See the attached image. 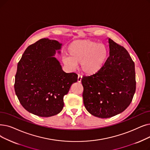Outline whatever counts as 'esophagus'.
<instances>
[{"instance_id": "esophagus-1", "label": "esophagus", "mask_w": 150, "mask_h": 150, "mask_svg": "<svg viewBox=\"0 0 150 150\" xmlns=\"http://www.w3.org/2000/svg\"><path fill=\"white\" fill-rule=\"evenodd\" d=\"M81 80H82V76L81 75H79V76H78V82L81 83Z\"/></svg>"}]
</instances>
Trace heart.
Masks as SVG:
<instances>
[{"instance_id": "b5f03b06", "label": "heart", "mask_w": 150, "mask_h": 150, "mask_svg": "<svg viewBox=\"0 0 150 150\" xmlns=\"http://www.w3.org/2000/svg\"><path fill=\"white\" fill-rule=\"evenodd\" d=\"M69 57L63 62L70 68L81 64L83 72L89 75L97 74L105 65L108 50L105 45L91 40H78L71 43L68 49Z\"/></svg>"}]
</instances>
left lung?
<instances>
[{
  "label": "left lung",
  "instance_id": "1",
  "mask_svg": "<svg viewBox=\"0 0 150 150\" xmlns=\"http://www.w3.org/2000/svg\"><path fill=\"white\" fill-rule=\"evenodd\" d=\"M109 57L96 74L83 76L84 107L91 115L108 118L122 112L136 89L135 64L127 51L108 38Z\"/></svg>",
  "mask_w": 150,
  "mask_h": 150
}]
</instances>
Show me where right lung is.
I'll return each mask as SVG.
<instances>
[{
  "instance_id": "1",
  "label": "right lung",
  "mask_w": 150,
  "mask_h": 150,
  "mask_svg": "<svg viewBox=\"0 0 150 150\" xmlns=\"http://www.w3.org/2000/svg\"><path fill=\"white\" fill-rule=\"evenodd\" d=\"M62 43L42 38L25 50L18 63L14 88L22 106L41 117L60 113L64 96L76 82L75 73H66L53 56L60 53Z\"/></svg>"
}]
</instances>
